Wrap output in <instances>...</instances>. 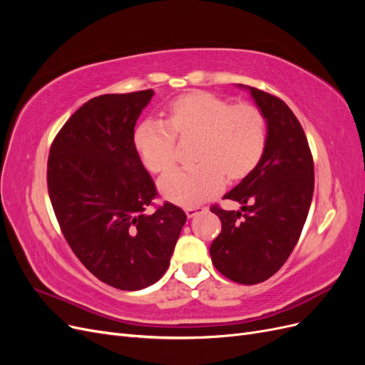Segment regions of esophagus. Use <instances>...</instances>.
I'll return each mask as SVG.
<instances>
[{"mask_svg": "<svg viewBox=\"0 0 365 365\" xmlns=\"http://www.w3.org/2000/svg\"><path fill=\"white\" fill-rule=\"evenodd\" d=\"M205 208H202V207H187L185 208V215H187V217H193V216H196L197 213H201V212H204Z\"/></svg>", "mask_w": 365, "mask_h": 365, "instance_id": "esophagus-1", "label": "esophagus"}]
</instances>
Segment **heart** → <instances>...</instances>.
<instances>
[{
    "label": "heart",
    "mask_w": 365,
    "mask_h": 365,
    "mask_svg": "<svg viewBox=\"0 0 365 365\" xmlns=\"http://www.w3.org/2000/svg\"><path fill=\"white\" fill-rule=\"evenodd\" d=\"M267 137V118L256 105H231L212 93L190 91L165 106V123L141 121L134 130V148L149 172L165 175L175 168L176 140H195L193 168L160 182L164 197L192 207L219 192L224 178H247L263 157Z\"/></svg>",
    "instance_id": "obj_1"
}]
</instances>
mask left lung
Returning a JSON list of instances; mask_svg holds the SVG:
<instances>
[{
    "label": "left lung",
    "mask_w": 365,
    "mask_h": 365,
    "mask_svg": "<svg viewBox=\"0 0 365 365\" xmlns=\"http://www.w3.org/2000/svg\"><path fill=\"white\" fill-rule=\"evenodd\" d=\"M248 90L267 118V148L257 168L224 196L240 212L210 208L222 222L210 256L227 279L256 284L283 267L300 239L314 195V158L289 106L259 88Z\"/></svg>",
    "instance_id": "obj_1"
}]
</instances>
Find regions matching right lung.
<instances>
[{"label": "right lung", "mask_w": 365, "mask_h": 365, "mask_svg": "<svg viewBox=\"0 0 365 365\" xmlns=\"http://www.w3.org/2000/svg\"><path fill=\"white\" fill-rule=\"evenodd\" d=\"M152 90L103 94L83 103L54 137L47 185L70 248L98 280L138 291L168 271L187 216L158 196L134 148Z\"/></svg>", "instance_id": "right-lung-1"}]
</instances>
